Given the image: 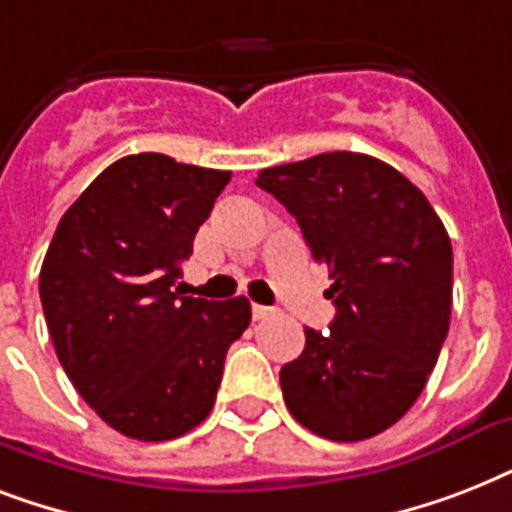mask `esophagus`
Listing matches in <instances>:
<instances>
[{
	"mask_svg": "<svg viewBox=\"0 0 512 512\" xmlns=\"http://www.w3.org/2000/svg\"><path fill=\"white\" fill-rule=\"evenodd\" d=\"M271 316V308H265V305H252V319L260 321V319H268Z\"/></svg>",
	"mask_w": 512,
	"mask_h": 512,
	"instance_id": "1",
	"label": "esophagus"
}]
</instances>
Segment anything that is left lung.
I'll return each mask as SVG.
<instances>
[{
  "mask_svg": "<svg viewBox=\"0 0 512 512\" xmlns=\"http://www.w3.org/2000/svg\"><path fill=\"white\" fill-rule=\"evenodd\" d=\"M332 276L329 335L281 366L284 401L329 441H364L404 417L428 382L452 316V241L425 193L390 164L332 151L260 170Z\"/></svg>",
  "mask_w": 512,
  "mask_h": 512,
  "instance_id": "left-lung-1",
  "label": "left lung"
}]
</instances>
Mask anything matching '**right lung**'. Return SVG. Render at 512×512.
<instances>
[{"label": "right lung", "instance_id": "add662e5", "mask_svg": "<svg viewBox=\"0 0 512 512\" xmlns=\"http://www.w3.org/2000/svg\"><path fill=\"white\" fill-rule=\"evenodd\" d=\"M228 180L164 154L124 156L66 209L44 255L55 353L122 436L170 441L207 420L225 353L252 321L247 297L215 303L175 287Z\"/></svg>", "mask_w": 512, "mask_h": 512}]
</instances>
